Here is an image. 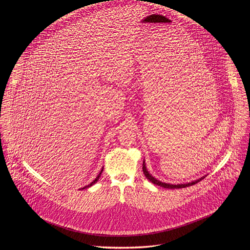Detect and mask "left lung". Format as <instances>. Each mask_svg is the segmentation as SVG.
I'll use <instances>...</instances> for the list:
<instances>
[{"mask_svg": "<svg viewBox=\"0 0 250 250\" xmlns=\"http://www.w3.org/2000/svg\"><path fill=\"white\" fill-rule=\"evenodd\" d=\"M143 173H144V175L146 176V178L148 179L151 183H153V184H155V185H158V186H160V187H163V188H186V187H189V186H192V185H194V184H196V183H198V182H200L202 179L205 178V176H203V177H201L200 179H197V180H195V181H192V182H190V183H187V184H177V185H172V184H167V183H163V182H161V181H159V180H157L156 178H154L149 172H148V170L146 169V167H145V163L143 162Z\"/></svg>", "mask_w": 250, "mask_h": 250, "instance_id": "8db88e82", "label": "left lung"}]
</instances>
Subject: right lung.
Returning <instances> with one entry per match:
<instances>
[{
    "label": "right lung",
    "instance_id": "obj_1",
    "mask_svg": "<svg viewBox=\"0 0 250 250\" xmlns=\"http://www.w3.org/2000/svg\"><path fill=\"white\" fill-rule=\"evenodd\" d=\"M103 168H104V167H102V170H101V171H100V173H99V174H98V176H97V177H96V179H95V180H94V181H93V182H91V183H90V184H88V185H87V186H85V187H83V188H82V189H83V188H89V187H91V186H93V185H94V184H95V183H97V181H98V180H99V178H100V176H101V173H102V171H103Z\"/></svg>",
    "mask_w": 250,
    "mask_h": 250
}]
</instances>
